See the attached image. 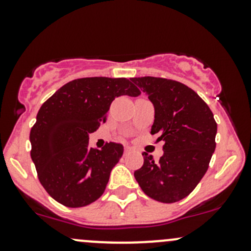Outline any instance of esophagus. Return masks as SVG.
Wrapping results in <instances>:
<instances>
[{"label":"esophagus","instance_id":"esophagus-1","mask_svg":"<svg viewBox=\"0 0 251 251\" xmlns=\"http://www.w3.org/2000/svg\"><path fill=\"white\" fill-rule=\"evenodd\" d=\"M131 151L130 147H125V154H128Z\"/></svg>","mask_w":251,"mask_h":251}]
</instances>
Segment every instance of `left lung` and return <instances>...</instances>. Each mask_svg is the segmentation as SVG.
Returning <instances> with one entry per match:
<instances>
[{"label":"left lung","mask_w":251,"mask_h":251,"mask_svg":"<svg viewBox=\"0 0 251 251\" xmlns=\"http://www.w3.org/2000/svg\"><path fill=\"white\" fill-rule=\"evenodd\" d=\"M154 105L151 135L164 142L159 161L143 153L135 171L142 191L154 201L175 203L201 182L215 151L217 124L206 103L192 88L163 77H132Z\"/></svg>","instance_id":"1"}]
</instances>
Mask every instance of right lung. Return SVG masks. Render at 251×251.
<instances>
[{"label": "right lung", "instance_id": "right-lung-1", "mask_svg": "<svg viewBox=\"0 0 251 251\" xmlns=\"http://www.w3.org/2000/svg\"><path fill=\"white\" fill-rule=\"evenodd\" d=\"M140 93L125 77H82L65 83L41 105L30 131L31 159L54 201L81 207L102 196L124 147L109 142L102 149L90 148L88 136L104 123L116 97Z\"/></svg>", "mask_w": 251, "mask_h": 251}]
</instances>
